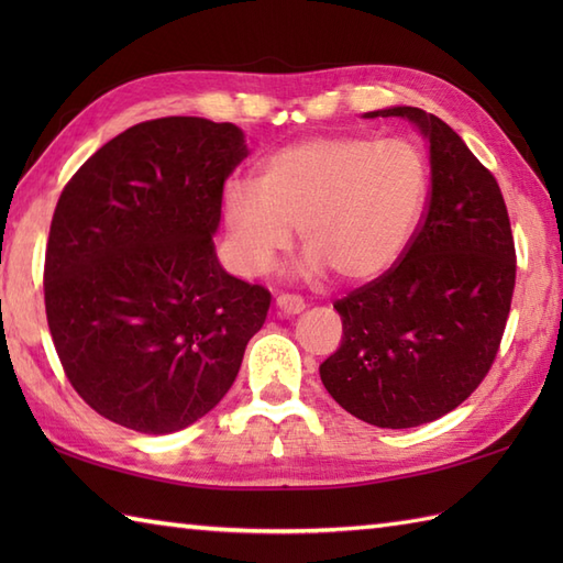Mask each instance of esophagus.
Masks as SVG:
<instances>
[{
    "label": "esophagus",
    "mask_w": 563,
    "mask_h": 563,
    "mask_svg": "<svg viewBox=\"0 0 563 563\" xmlns=\"http://www.w3.org/2000/svg\"><path fill=\"white\" fill-rule=\"evenodd\" d=\"M275 307H278L283 314L290 317V314H300L307 305H305V300H302L300 295H288V292H285V295H278V300H275Z\"/></svg>",
    "instance_id": "1"
}]
</instances>
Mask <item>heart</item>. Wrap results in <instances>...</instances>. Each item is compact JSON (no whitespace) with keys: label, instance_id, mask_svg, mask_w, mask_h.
<instances>
[{"label":"heart","instance_id":"b5f03b06","mask_svg":"<svg viewBox=\"0 0 563 563\" xmlns=\"http://www.w3.org/2000/svg\"><path fill=\"white\" fill-rule=\"evenodd\" d=\"M428 190L423 152L401 137L321 135L273 152L258 181L232 178L222 222L234 266L268 273L300 224L302 268L373 280L409 246Z\"/></svg>","mask_w":563,"mask_h":563}]
</instances>
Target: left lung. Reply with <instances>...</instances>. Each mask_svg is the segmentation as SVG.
<instances>
[{"label":"left lung","instance_id":"1","mask_svg":"<svg viewBox=\"0 0 563 563\" xmlns=\"http://www.w3.org/2000/svg\"><path fill=\"white\" fill-rule=\"evenodd\" d=\"M406 118L430 145L423 220L399 261L333 302L339 351L319 367L345 411L377 428L450 413L492 369L516 288V244L494 174L438 115L413 106L365 113Z\"/></svg>","mask_w":563,"mask_h":563}]
</instances>
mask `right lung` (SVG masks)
Returning <instances> with one entry per match:
<instances>
[{
	"mask_svg": "<svg viewBox=\"0 0 563 563\" xmlns=\"http://www.w3.org/2000/svg\"><path fill=\"white\" fill-rule=\"evenodd\" d=\"M249 150L232 123L145 121L91 154L57 200L45 314L69 385L137 433L181 430L232 387L271 292L214 256L222 188Z\"/></svg>",
	"mask_w": 563,
	"mask_h": 563,
	"instance_id": "add662e5",
	"label": "right lung"
}]
</instances>
